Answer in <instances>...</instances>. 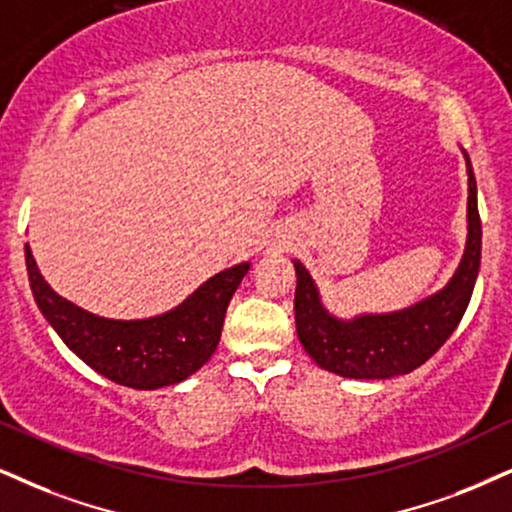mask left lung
Returning a JSON list of instances; mask_svg holds the SVG:
<instances>
[{
    "label": "left lung",
    "mask_w": 512,
    "mask_h": 512,
    "mask_svg": "<svg viewBox=\"0 0 512 512\" xmlns=\"http://www.w3.org/2000/svg\"><path fill=\"white\" fill-rule=\"evenodd\" d=\"M465 154V151H463ZM468 163V242L460 266L444 289L394 313H363L351 320L332 315L304 263L294 261L296 334L308 356L323 370L351 380H389L408 375L456 330L470 304L482 256V223L477 211V182Z\"/></svg>",
    "instance_id": "left-lung-1"
}]
</instances>
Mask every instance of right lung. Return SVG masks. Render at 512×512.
<instances>
[{"instance_id":"add662e5","label":"right lung","mask_w":512,"mask_h":512,"mask_svg":"<svg viewBox=\"0 0 512 512\" xmlns=\"http://www.w3.org/2000/svg\"><path fill=\"white\" fill-rule=\"evenodd\" d=\"M35 304L63 344L111 382L132 389L178 384L208 363L220 342L227 304L251 263L220 270L168 313L142 320H113L71 304L49 287L25 244Z\"/></svg>"}]
</instances>
